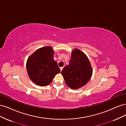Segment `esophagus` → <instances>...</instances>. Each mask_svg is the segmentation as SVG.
Here are the masks:
<instances>
[{
  "label": "esophagus",
  "mask_w": 126,
  "mask_h": 126,
  "mask_svg": "<svg viewBox=\"0 0 126 126\" xmlns=\"http://www.w3.org/2000/svg\"><path fill=\"white\" fill-rule=\"evenodd\" d=\"M63 67H60V71H62V70H63Z\"/></svg>",
  "instance_id": "esophagus-1"
}]
</instances>
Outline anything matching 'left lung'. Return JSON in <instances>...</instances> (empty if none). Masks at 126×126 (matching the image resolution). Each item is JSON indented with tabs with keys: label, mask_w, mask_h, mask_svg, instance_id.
Here are the masks:
<instances>
[{
	"label": "left lung",
	"mask_w": 126,
	"mask_h": 126,
	"mask_svg": "<svg viewBox=\"0 0 126 126\" xmlns=\"http://www.w3.org/2000/svg\"><path fill=\"white\" fill-rule=\"evenodd\" d=\"M92 68L86 55L78 49L71 53L69 64L63 68L62 74L66 85L71 89H78L89 81Z\"/></svg>",
	"instance_id": "8db88e82"
}]
</instances>
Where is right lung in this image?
<instances>
[{
  "label": "right lung",
  "mask_w": 126,
  "mask_h": 126,
  "mask_svg": "<svg viewBox=\"0 0 126 126\" xmlns=\"http://www.w3.org/2000/svg\"><path fill=\"white\" fill-rule=\"evenodd\" d=\"M54 51L47 46L37 50L30 56L26 63L29 78L36 84L47 86L55 76L60 72L57 62L54 59Z\"/></svg>",
  "instance_id": "right-lung-1"
}]
</instances>
